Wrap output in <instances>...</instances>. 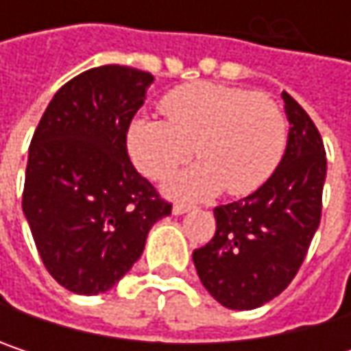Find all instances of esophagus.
<instances>
[{"mask_svg": "<svg viewBox=\"0 0 351 351\" xmlns=\"http://www.w3.org/2000/svg\"><path fill=\"white\" fill-rule=\"evenodd\" d=\"M186 211H191V205H186V203H175V205H173V213H175V215H182V213H186Z\"/></svg>", "mask_w": 351, "mask_h": 351, "instance_id": "obj_1", "label": "esophagus"}]
</instances>
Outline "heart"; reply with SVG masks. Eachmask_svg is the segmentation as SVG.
<instances>
[{"label": "heart", "mask_w": 351, "mask_h": 351, "mask_svg": "<svg viewBox=\"0 0 351 351\" xmlns=\"http://www.w3.org/2000/svg\"><path fill=\"white\" fill-rule=\"evenodd\" d=\"M160 111L167 121L132 123L128 152L142 175L165 180L195 148L201 162L169 182L175 197L205 199L221 189L236 197L254 193L282 158L287 119L268 93L189 83L169 91Z\"/></svg>", "instance_id": "b5f03b06"}]
</instances>
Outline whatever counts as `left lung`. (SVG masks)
I'll return each mask as SVG.
<instances>
[{"label": "left lung", "instance_id": "left-lung-1", "mask_svg": "<svg viewBox=\"0 0 351 351\" xmlns=\"http://www.w3.org/2000/svg\"><path fill=\"white\" fill-rule=\"evenodd\" d=\"M287 152L252 195L213 209L215 234L193 252L203 287L228 309H256L297 276L321 221L327 158L321 134L287 91Z\"/></svg>", "mask_w": 351, "mask_h": 351}]
</instances>
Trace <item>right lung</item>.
<instances>
[{"mask_svg":"<svg viewBox=\"0 0 351 351\" xmlns=\"http://www.w3.org/2000/svg\"><path fill=\"white\" fill-rule=\"evenodd\" d=\"M150 83L123 64L89 69L56 91L32 136L22 209L48 274L71 293L109 291L173 211L128 156Z\"/></svg>","mask_w":351,"mask_h":351,"instance_id":"obj_1","label":"right lung"}]
</instances>
